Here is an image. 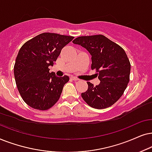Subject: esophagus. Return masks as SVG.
<instances>
[{
    "instance_id": "34e87169",
    "label": "esophagus",
    "mask_w": 152,
    "mask_h": 152,
    "mask_svg": "<svg viewBox=\"0 0 152 152\" xmlns=\"http://www.w3.org/2000/svg\"><path fill=\"white\" fill-rule=\"evenodd\" d=\"M71 79H72V80H74V81H78V79L77 78H76V77H74V76H72V77L70 78Z\"/></svg>"
}]
</instances>
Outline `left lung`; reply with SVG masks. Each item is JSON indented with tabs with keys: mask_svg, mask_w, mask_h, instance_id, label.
Wrapping results in <instances>:
<instances>
[{
	"mask_svg": "<svg viewBox=\"0 0 152 152\" xmlns=\"http://www.w3.org/2000/svg\"><path fill=\"white\" fill-rule=\"evenodd\" d=\"M73 43L86 48L92 56L91 69H96L100 83L81 94L89 106L96 109L108 108L122 96L129 82L131 64L124 50L102 35L82 36Z\"/></svg>",
	"mask_w": 152,
	"mask_h": 152,
	"instance_id": "obj_1",
	"label": "left lung"
}]
</instances>
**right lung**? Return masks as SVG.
<instances>
[{"label": "right lung", "mask_w": 152, "mask_h": 152, "mask_svg": "<svg viewBox=\"0 0 152 152\" xmlns=\"http://www.w3.org/2000/svg\"><path fill=\"white\" fill-rule=\"evenodd\" d=\"M74 37L44 32L26 42L18 53L14 74L18 90L28 106L48 110L59 99L67 76L59 78L49 72L62 48Z\"/></svg>", "instance_id": "add662e5"}]
</instances>
